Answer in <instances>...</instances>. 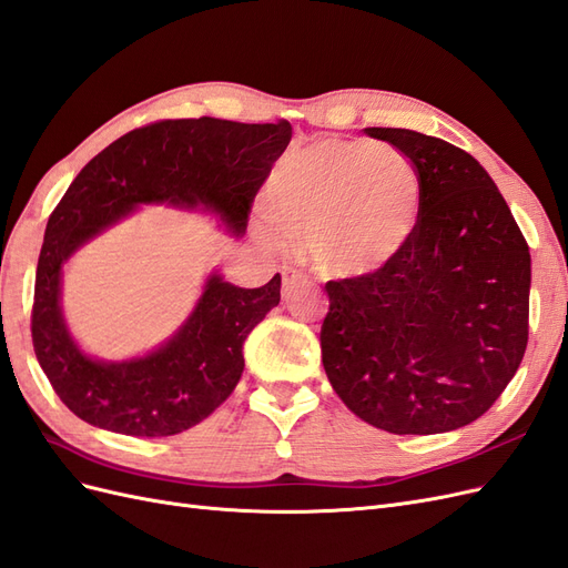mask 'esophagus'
<instances>
[{"label":"esophagus","mask_w":568,"mask_h":568,"mask_svg":"<svg viewBox=\"0 0 568 568\" xmlns=\"http://www.w3.org/2000/svg\"><path fill=\"white\" fill-rule=\"evenodd\" d=\"M282 277H284V286H282V296H284V298H288L291 294H294V291H296V286H298V282H301V274H298L296 270H291V267H284V270H282Z\"/></svg>","instance_id":"34e87169"}]
</instances>
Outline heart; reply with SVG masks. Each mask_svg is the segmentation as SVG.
<instances>
[{"mask_svg":"<svg viewBox=\"0 0 568 568\" xmlns=\"http://www.w3.org/2000/svg\"><path fill=\"white\" fill-rule=\"evenodd\" d=\"M265 205L274 225L301 236V253L324 277L367 280L415 244L424 186L398 146L322 140L286 153Z\"/></svg>","mask_w":568,"mask_h":568,"instance_id":"1","label":"heart"}]
</instances>
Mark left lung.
I'll return each mask as SVG.
<instances>
[{
    "mask_svg": "<svg viewBox=\"0 0 568 568\" xmlns=\"http://www.w3.org/2000/svg\"><path fill=\"white\" fill-rule=\"evenodd\" d=\"M417 165L424 217L386 272L326 282L322 365L351 412L388 434L478 419L528 343L530 253L486 168L438 136L365 128Z\"/></svg>",
    "mask_w": 568,
    "mask_h": 568,
    "instance_id": "left-lung-1",
    "label": "left lung"
}]
</instances>
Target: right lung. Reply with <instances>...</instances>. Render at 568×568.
<instances>
[{
	"label": "right lung",
	"instance_id": "1",
	"mask_svg": "<svg viewBox=\"0 0 568 568\" xmlns=\"http://www.w3.org/2000/svg\"><path fill=\"white\" fill-rule=\"evenodd\" d=\"M288 142L286 120H161L123 134L80 170L47 222L32 303L38 363L73 415L113 434L156 438L186 432L230 398L244 372L246 336L280 305V274L261 288H242L215 270L192 315L159 348L99 359L65 324L63 265L142 205L211 213L242 236L257 189Z\"/></svg>",
	"mask_w": 568,
	"mask_h": 568
}]
</instances>
